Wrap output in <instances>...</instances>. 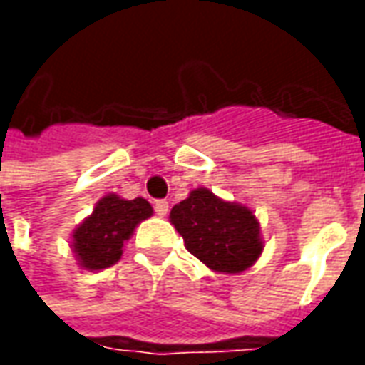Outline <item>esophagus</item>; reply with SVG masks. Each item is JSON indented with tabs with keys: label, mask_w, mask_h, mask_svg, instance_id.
<instances>
[{
	"label": "esophagus",
	"mask_w": 365,
	"mask_h": 365,
	"mask_svg": "<svg viewBox=\"0 0 365 365\" xmlns=\"http://www.w3.org/2000/svg\"><path fill=\"white\" fill-rule=\"evenodd\" d=\"M168 209H170V205H168L166 199H160V201H156V203H154V211H156V215H158V217H166Z\"/></svg>",
	"instance_id": "34e87169"
}]
</instances>
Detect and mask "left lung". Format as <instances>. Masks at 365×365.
Segmentation results:
<instances>
[{
	"label": "left lung",
	"instance_id": "obj_1",
	"mask_svg": "<svg viewBox=\"0 0 365 365\" xmlns=\"http://www.w3.org/2000/svg\"><path fill=\"white\" fill-rule=\"evenodd\" d=\"M170 222L185 248L219 274H240L256 264L264 250L260 222L246 205L217 197L197 187L170 211Z\"/></svg>",
	"mask_w": 365,
	"mask_h": 365
}]
</instances>
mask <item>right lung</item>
I'll return each instance as SVG.
<instances>
[{"instance_id": "right-lung-1", "label": "right lung", "mask_w": 365, "mask_h": 365, "mask_svg": "<svg viewBox=\"0 0 365 365\" xmlns=\"http://www.w3.org/2000/svg\"><path fill=\"white\" fill-rule=\"evenodd\" d=\"M150 215L152 205L143 197L123 199L117 193H107L99 199L90 217L72 232L70 248L80 268L97 272L117 264L125 242Z\"/></svg>"}]
</instances>
